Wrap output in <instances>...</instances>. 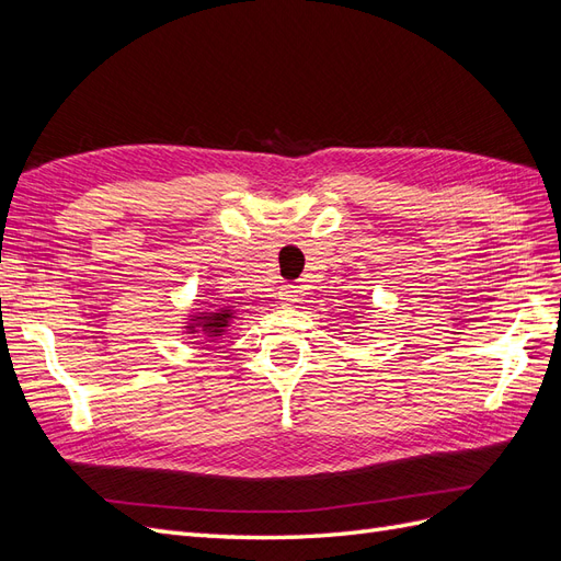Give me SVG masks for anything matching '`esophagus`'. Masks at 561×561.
<instances>
[{
  "label": "esophagus",
  "instance_id": "1",
  "mask_svg": "<svg viewBox=\"0 0 561 561\" xmlns=\"http://www.w3.org/2000/svg\"><path fill=\"white\" fill-rule=\"evenodd\" d=\"M278 299L283 307H293V304L299 299V290H295V285H285L283 290L278 293Z\"/></svg>",
  "mask_w": 561,
  "mask_h": 561
}]
</instances>
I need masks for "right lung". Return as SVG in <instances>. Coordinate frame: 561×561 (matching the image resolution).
<instances>
[{
  "label": "right lung",
  "instance_id": "add662e5",
  "mask_svg": "<svg viewBox=\"0 0 561 561\" xmlns=\"http://www.w3.org/2000/svg\"><path fill=\"white\" fill-rule=\"evenodd\" d=\"M231 320H233V311L229 307L208 309V311H198L196 316H192L186 330H190V334L201 332L203 336H222Z\"/></svg>",
  "mask_w": 561,
  "mask_h": 561
}]
</instances>
